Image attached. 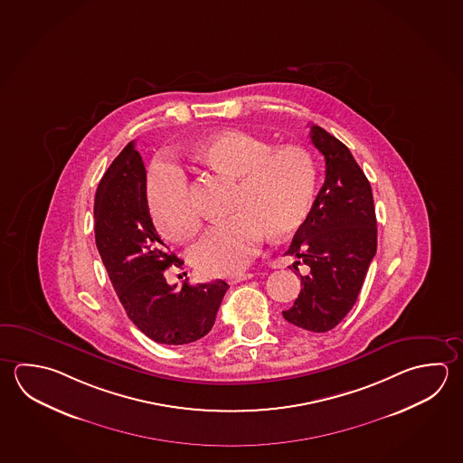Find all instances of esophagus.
<instances>
[{
  "label": "esophagus",
  "mask_w": 463,
  "mask_h": 463,
  "mask_svg": "<svg viewBox=\"0 0 463 463\" xmlns=\"http://www.w3.org/2000/svg\"><path fill=\"white\" fill-rule=\"evenodd\" d=\"M251 278L252 274H250V272H243V274L230 276V278H228V282H230V284H238V282H243V280H248V279Z\"/></svg>",
  "instance_id": "34e87169"
}]
</instances>
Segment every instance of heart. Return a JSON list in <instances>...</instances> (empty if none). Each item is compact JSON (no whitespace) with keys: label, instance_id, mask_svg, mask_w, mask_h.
Listing matches in <instances>:
<instances>
[{"label":"heart","instance_id":"heart-1","mask_svg":"<svg viewBox=\"0 0 463 463\" xmlns=\"http://www.w3.org/2000/svg\"><path fill=\"white\" fill-rule=\"evenodd\" d=\"M195 156L212 168L238 177L230 219L195 244L191 261L203 276H235L261 251L269 232L276 236L302 227L315 199L317 171L298 146L272 148L250 134L230 130L197 145ZM146 197L161 233L187 241L201 230L202 215L184 169L171 160L153 163Z\"/></svg>","mask_w":463,"mask_h":463}]
</instances>
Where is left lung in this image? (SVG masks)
Wrapping results in <instances>:
<instances>
[{
  "instance_id": "obj_1",
  "label": "left lung",
  "mask_w": 463,
  "mask_h": 463,
  "mask_svg": "<svg viewBox=\"0 0 463 463\" xmlns=\"http://www.w3.org/2000/svg\"><path fill=\"white\" fill-rule=\"evenodd\" d=\"M311 143L325 156L326 176L310 213L286 254L310 272L284 318L298 328L325 333L353 308L377 251V219L369 179L353 153L325 128L311 126Z\"/></svg>"
}]
</instances>
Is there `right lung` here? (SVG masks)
Here are the masks:
<instances>
[{
	"instance_id": "add662e5",
	"label": "right lung",
	"mask_w": 463,
	"mask_h": 463,
	"mask_svg": "<svg viewBox=\"0 0 463 463\" xmlns=\"http://www.w3.org/2000/svg\"><path fill=\"white\" fill-rule=\"evenodd\" d=\"M94 236L127 317L160 345L194 343L211 331L228 284L169 286L183 262L163 243L146 201V171L130 142L104 173L94 197Z\"/></svg>"
}]
</instances>
